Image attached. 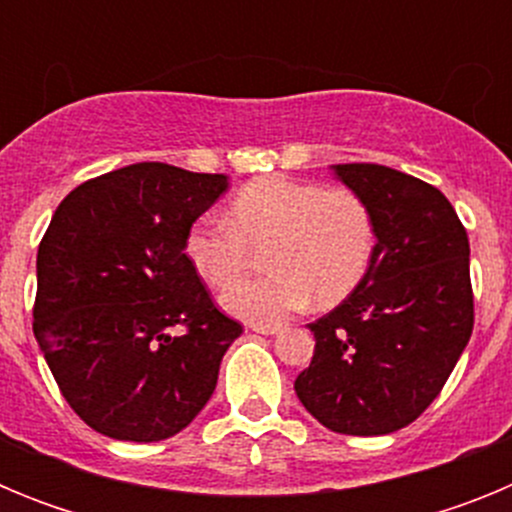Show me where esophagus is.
I'll return each mask as SVG.
<instances>
[{"mask_svg":"<svg viewBox=\"0 0 512 512\" xmlns=\"http://www.w3.org/2000/svg\"><path fill=\"white\" fill-rule=\"evenodd\" d=\"M253 333H261V336H274L279 330H284L282 323H253L251 325Z\"/></svg>","mask_w":512,"mask_h":512,"instance_id":"obj_1","label":"esophagus"}]
</instances>
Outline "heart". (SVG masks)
<instances>
[{
    "instance_id": "1",
    "label": "heart",
    "mask_w": 512,
    "mask_h": 512,
    "mask_svg": "<svg viewBox=\"0 0 512 512\" xmlns=\"http://www.w3.org/2000/svg\"><path fill=\"white\" fill-rule=\"evenodd\" d=\"M264 246L269 274L223 295L225 310L251 323L279 320L310 300L318 307L346 300L369 271L377 230L369 205L351 189L261 176L235 194L228 220L200 217L184 251L210 287H228L251 261V248Z\"/></svg>"
}]
</instances>
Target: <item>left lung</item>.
I'll list each match as a JSON object with an SVG mask.
<instances>
[{"instance_id": "1", "label": "left lung", "mask_w": 512, "mask_h": 512, "mask_svg": "<svg viewBox=\"0 0 512 512\" xmlns=\"http://www.w3.org/2000/svg\"><path fill=\"white\" fill-rule=\"evenodd\" d=\"M377 230L359 287L310 323L315 354L295 392L312 418L346 436H384L438 397L474 328L469 238L431 184L379 164H336Z\"/></svg>"}]
</instances>
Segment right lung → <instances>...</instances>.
<instances>
[{
    "instance_id": "1",
    "label": "right lung",
    "mask_w": 512,
    "mask_h": 512,
    "mask_svg": "<svg viewBox=\"0 0 512 512\" xmlns=\"http://www.w3.org/2000/svg\"><path fill=\"white\" fill-rule=\"evenodd\" d=\"M225 174L143 161L79 184L38 248L33 333L89 428L151 443L184 431L215 392L241 323L217 310L184 253Z\"/></svg>"
}]
</instances>
